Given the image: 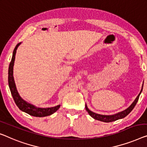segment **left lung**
I'll return each mask as SVG.
<instances>
[{
    "mask_svg": "<svg viewBox=\"0 0 147 147\" xmlns=\"http://www.w3.org/2000/svg\"><path fill=\"white\" fill-rule=\"evenodd\" d=\"M143 86H142V88L141 90V92H140L139 95L137 96V98H135L134 102L132 103V104H131L127 109H126L125 110L121 111V112H119L118 113H116V114L111 115L98 114V113H94V112H93V111H92L91 110H90L88 108L86 104V106H85V108H86V110L88 111V113H89V115H90L92 117L94 118V119L98 120V121H100L109 123V122H112V121H116V120H117V119H123V118L126 117V116L131 111L133 110V109L134 108V107L135 106V105H136V104L138 102V100H139V96H140V94H141V92L143 91Z\"/></svg>",
    "mask_w": 147,
    "mask_h": 147,
    "instance_id": "8db88e82",
    "label": "left lung"
}]
</instances>
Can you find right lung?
I'll return each instance as SVG.
<instances>
[{"mask_svg":"<svg viewBox=\"0 0 147 147\" xmlns=\"http://www.w3.org/2000/svg\"><path fill=\"white\" fill-rule=\"evenodd\" d=\"M21 43H18L16 47H15L14 51H13L12 60H11L9 68H8V85H9V88L13 99H14L15 103H16V106L18 107V108L21 111L30 115L34 116V117H42L51 115L58 110V109L60 108V105H58V106L55 107H52V108H38V107L35 106L34 105L30 104V103H28L26 100H24L20 96L17 90L16 84H15L14 82V76H13V69H14L15 55H16V50L18 46Z\"/></svg>","mask_w":147,"mask_h":147,"instance_id":"add662e5","label":"right lung"}]
</instances>
